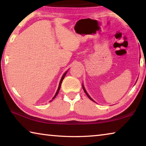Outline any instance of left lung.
<instances>
[{
  "label": "left lung",
  "mask_w": 146,
  "mask_h": 146,
  "mask_svg": "<svg viewBox=\"0 0 146 146\" xmlns=\"http://www.w3.org/2000/svg\"><path fill=\"white\" fill-rule=\"evenodd\" d=\"M82 88H83V90H84V92H85V93L86 94V95H87V96H88V97H89V98H90V100H93V101H94V100H93L92 99V98H91L90 97V96L88 95V93H87V91H86V90H85V88H84V86H83V85H82Z\"/></svg>",
  "instance_id": "obj_1"
}]
</instances>
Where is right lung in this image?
Segmentation results:
<instances>
[{
	"instance_id": "1",
	"label": "right lung",
	"mask_w": 146,
	"mask_h": 146,
	"mask_svg": "<svg viewBox=\"0 0 146 146\" xmlns=\"http://www.w3.org/2000/svg\"><path fill=\"white\" fill-rule=\"evenodd\" d=\"M67 72H68V71H66V72L64 73V75H62V78H61V80H60V83H59V85H58V90H57V91H56V93H55V96H54V97H53V100L54 99V98H55L56 97V96L58 95V92H59V90H60V86H61V84H62V80H63V79L64 78V77H65V76H66V73H67Z\"/></svg>"
}]
</instances>
